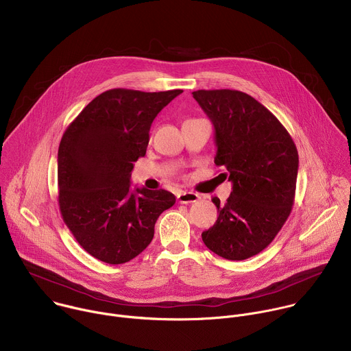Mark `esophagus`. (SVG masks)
Segmentation results:
<instances>
[{
	"label": "esophagus",
	"instance_id": "esophagus-1",
	"mask_svg": "<svg viewBox=\"0 0 351 351\" xmlns=\"http://www.w3.org/2000/svg\"><path fill=\"white\" fill-rule=\"evenodd\" d=\"M200 199V196L195 192H188V191H180L177 193V200L178 203H182V204H188V203H195Z\"/></svg>",
	"mask_w": 351,
	"mask_h": 351
}]
</instances>
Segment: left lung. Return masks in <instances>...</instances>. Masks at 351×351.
Instances as JSON below:
<instances>
[{
	"instance_id": "8db88e82",
	"label": "left lung",
	"mask_w": 351,
	"mask_h": 351,
	"mask_svg": "<svg viewBox=\"0 0 351 351\" xmlns=\"http://www.w3.org/2000/svg\"><path fill=\"white\" fill-rule=\"evenodd\" d=\"M215 130L214 163L225 169L232 192L202 239L217 255L243 261L265 250L291 214L298 151L280 121L247 93L230 89L192 93Z\"/></svg>"
}]
</instances>
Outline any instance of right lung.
<instances>
[{
    "mask_svg": "<svg viewBox=\"0 0 351 351\" xmlns=\"http://www.w3.org/2000/svg\"><path fill=\"white\" fill-rule=\"evenodd\" d=\"M181 89H111L93 99L64 132L58 154L59 206L80 245L121 265L154 239L159 215L176 203L165 189L130 191L134 162L144 156L156 115Z\"/></svg>",
    "mask_w": 351,
    "mask_h": 351,
    "instance_id": "1",
    "label": "right lung"
}]
</instances>
